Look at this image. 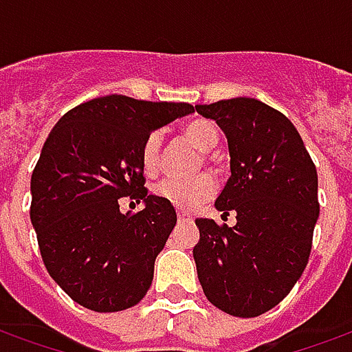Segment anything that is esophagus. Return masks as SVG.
<instances>
[{
	"instance_id": "esophagus-1",
	"label": "esophagus",
	"mask_w": 352,
	"mask_h": 352,
	"mask_svg": "<svg viewBox=\"0 0 352 352\" xmlns=\"http://www.w3.org/2000/svg\"><path fill=\"white\" fill-rule=\"evenodd\" d=\"M177 219H179V222H192V214L184 213V211H179V213H177Z\"/></svg>"
}]
</instances>
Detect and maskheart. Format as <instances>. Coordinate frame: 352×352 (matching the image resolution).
I'll return each mask as SVG.
<instances>
[{
  "label": "heart",
  "instance_id": "heart-1",
  "mask_svg": "<svg viewBox=\"0 0 352 352\" xmlns=\"http://www.w3.org/2000/svg\"><path fill=\"white\" fill-rule=\"evenodd\" d=\"M183 138L196 146L201 153L213 151L219 143V130L207 118H194L183 126ZM141 166L146 175H156L162 166V133L153 131L141 145ZM217 184L214 179L207 173L192 177V179H175L166 177L154 186V194L166 199L177 209H194L201 201H206L214 194Z\"/></svg>",
  "mask_w": 352,
  "mask_h": 352
}]
</instances>
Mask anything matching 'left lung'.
Returning a JSON list of instances; mask_svg holds the SVG:
<instances>
[{"mask_svg": "<svg viewBox=\"0 0 352 352\" xmlns=\"http://www.w3.org/2000/svg\"><path fill=\"white\" fill-rule=\"evenodd\" d=\"M228 139V183L214 201L236 226L198 219L194 247L207 300L234 317H258L292 290L307 265L318 219L317 168L294 124L254 98L196 105Z\"/></svg>", "mask_w": 352, "mask_h": 352, "instance_id": "obj_1", "label": "left lung"}]
</instances>
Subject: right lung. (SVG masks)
<instances>
[{
  "mask_svg": "<svg viewBox=\"0 0 352 352\" xmlns=\"http://www.w3.org/2000/svg\"><path fill=\"white\" fill-rule=\"evenodd\" d=\"M192 111L190 103L111 94L67 111L49 133L32 173L30 217L47 272L73 302L115 313L151 288L177 213L146 194L141 145ZM126 195L146 207L120 214Z\"/></svg>",
  "mask_w": 352,
  "mask_h": 352,
  "instance_id": "right-lung-1",
  "label": "right lung"
}]
</instances>
